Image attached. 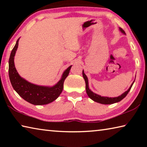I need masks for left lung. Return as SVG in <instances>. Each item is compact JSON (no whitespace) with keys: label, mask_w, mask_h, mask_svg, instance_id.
Here are the masks:
<instances>
[{"label":"left lung","mask_w":147,"mask_h":147,"mask_svg":"<svg viewBox=\"0 0 147 147\" xmlns=\"http://www.w3.org/2000/svg\"><path fill=\"white\" fill-rule=\"evenodd\" d=\"M119 30H120L122 33L124 34H126L125 32H124L123 29L121 28H119ZM82 75L84 77V79L85 80V82H86V93L88 94V95L89 98H90L91 100H93L94 102H96L98 103H100V104H113V103H116V102H118L121 101V100H123V99L125 97V96L127 95V94L128 93V92L130 91V90L131 88V87H132V85L134 82L131 84V85L130 86V88L128 89L127 91L124 92V93H123L121 94V95L117 96V97H107V96H101L100 95H98V94H96L93 93V91H91V89L89 88V83H88V77L85 74L84 72V70L82 71ZM135 81V80H134Z\"/></svg>","instance_id":"left-lung-1"}]
</instances>
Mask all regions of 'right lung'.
<instances>
[{"instance_id": "obj_1", "label": "right lung", "mask_w": 147, "mask_h": 147, "mask_svg": "<svg viewBox=\"0 0 147 147\" xmlns=\"http://www.w3.org/2000/svg\"><path fill=\"white\" fill-rule=\"evenodd\" d=\"M19 40V38L11 51L9 59V77L12 87L24 100L34 105H44L52 102L58 97L63 91V82L68 76L72 65L63 72L61 79L54 86H38L29 82L20 76L15 67L14 56L18 48Z\"/></svg>"}]
</instances>
